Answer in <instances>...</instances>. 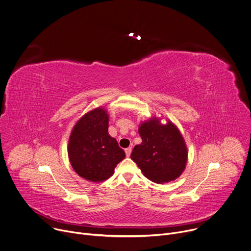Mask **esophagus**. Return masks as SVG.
<instances>
[{
  "label": "esophagus",
  "instance_id": "34e87169",
  "mask_svg": "<svg viewBox=\"0 0 251 251\" xmlns=\"http://www.w3.org/2000/svg\"><path fill=\"white\" fill-rule=\"evenodd\" d=\"M131 151H132V147H129V148H127V149L125 150L126 155H127V156H130V154H131Z\"/></svg>",
  "mask_w": 251,
  "mask_h": 251
}]
</instances>
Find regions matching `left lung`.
<instances>
[{
  "instance_id": "1",
  "label": "left lung",
  "mask_w": 251,
  "mask_h": 251,
  "mask_svg": "<svg viewBox=\"0 0 251 251\" xmlns=\"http://www.w3.org/2000/svg\"><path fill=\"white\" fill-rule=\"evenodd\" d=\"M142 143L136 145L131 158L143 175L156 183L170 182L180 176L187 161V148L175 124L165 125L152 118L139 126Z\"/></svg>"
}]
</instances>
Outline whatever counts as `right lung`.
Listing matches in <instances>:
<instances>
[{
	"label": "right lung",
	"instance_id": "1",
	"mask_svg": "<svg viewBox=\"0 0 251 251\" xmlns=\"http://www.w3.org/2000/svg\"><path fill=\"white\" fill-rule=\"evenodd\" d=\"M68 154L75 172L82 178L100 182L109 178L125 151L108 134V115L96 108L75 125L69 139Z\"/></svg>",
	"mask_w": 251,
	"mask_h": 251
}]
</instances>
